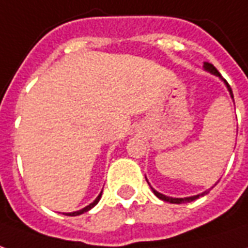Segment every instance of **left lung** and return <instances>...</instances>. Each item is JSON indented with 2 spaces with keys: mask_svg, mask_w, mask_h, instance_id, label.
I'll return each instance as SVG.
<instances>
[{
  "mask_svg": "<svg viewBox=\"0 0 248 248\" xmlns=\"http://www.w3.org/2000/svg\"><path fill=\"white\" fill-rule=\"evenodd\" d=\"M203 69L206 70V72H209L210 75L216 76V77H218L221 81H224V84H225V87H227V89H228V92H230L231 97H232V100H233V93H232V89H231V87L228 85V82L224 80L223 77H221V75L218 73V70H217L216 67L213 66L212 63H209V62H203ZM149 183V182H148ZM152 188L153 194L156 195L157 198H160L161 201H166V202H170V203H186V202H191L194 201V200H197V198H200V197H202V195L208 194L209 190H206V191H203V193H201V194H197V195H191V197H185V198H173V197H168V195H164L161 194V193H159V191H156L155 188Z\"/></svg>",
  "mask_w": 248,
  "mask_h": 248,
  "instance_id": "1",
  "label": "left lung"
}]
</instances>
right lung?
Returning <instances> with one entry per match:
<instances>
[{"mask_svg":"<svg viewBox=\"0 0 248 248\" xmlns=\"http://www.w3.org/2000/svg\"><path fill=\"white\" fill-rule=\"evenodd\" d=\"M102 193L103 191H100V194L97 195V197H96V200L93 202H92V203H89L88 206H85V208H82L81 210H77V212H72V213H63V215H66V216H78V215H82V213H85V212H88V210H91V209L93 208V206H95L96 203H97V202L100 201V198H102Z\"/></svg>","mask_w":248,"mask_h":248,"instance_id":"obj_1","label":"right lung"}]
</instances>
